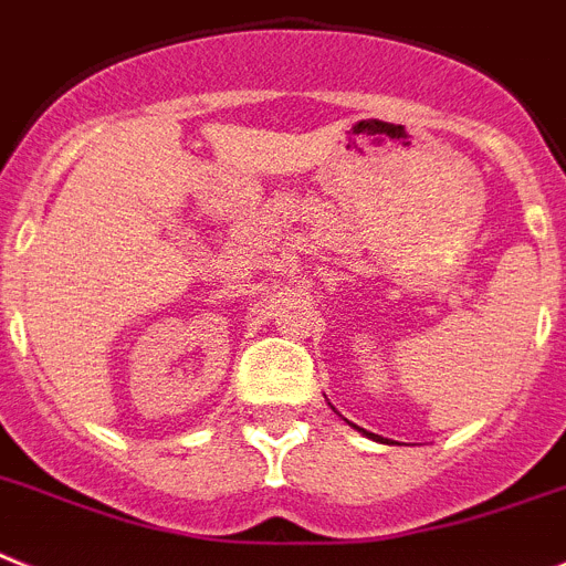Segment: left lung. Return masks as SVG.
Wrapping results in <instances>:
<instances>
[{
  "instance_id": "obj_1",
  "label": "left lung",
  "mask_w": 566,
  "mask_h": 566,
  "mask_svg": "<svg viewBox=\"0 0 566 566\" xmlns=\"http://www.w3.org/2000/svg\"><path fill=\"white\" fill-rule=\"evenodd\" d=\"M355 429H358V426H355ZM360 431V434H366V437H369V440H378V442H384V437H378V434H369V431H364V429H358Z\"/></svg>"
}]
</instances>
